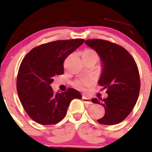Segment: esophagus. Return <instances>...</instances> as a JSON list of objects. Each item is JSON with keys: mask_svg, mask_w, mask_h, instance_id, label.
Here are the masks:
<instances>
[{"mask_svg": "<svg viewBox=\"0 0 152 152\" xmlns=\"http://www.w3.org/2000/svg\"><path fill=\"white\" fill-rule=\"evenodd\" d=\"M82 102L85 104H92V102L91 100H90V98L87 97V96H84L83 97H82Z\"/></svg>", "mask_w": 152, "mask_h": 152, "instance_id": "esophagus-1", "label": "esophagus"}]
</instances>
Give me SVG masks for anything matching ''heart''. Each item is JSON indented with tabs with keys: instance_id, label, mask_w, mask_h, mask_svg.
<instances>
[{
	"instance_id": "heart-1",
	"label": "heart",
	"mask_w": 152,
	"mask_h": 152,
	"mask_svg": "<svg viewBox=\"0 0 152 152\" xmlns=\"http://www.w3.org/2000/svg\"><path fill=\"white\" fill-rule=\"evenodd\" d=\"M82 57L84 58V59H93L95 62H97L99 60V55L97 54L96 51H94L93 50H91V49H87V50H85L82 53ZM90 82V79H78L75 82V85L76 87H77L78 88H83L84 86L87 85V84H89Z\"/></svg>"
}]
</instances>
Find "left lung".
<instances>
[{
	"label": "left lung",
	"mask_w": 152,
	"mask_h": 152,
	"mask_svg": "<svg viewBox=\"0 0 152 152\" xmlns=\"http://www.w3.org/2000/svg\"><path fill=\"white\" fill-rule=\"evenodd\" d=\"M85 42L100 56L102 70L98 82L108 95L104 99H92L105 109V115L98 122L104 125L121 123L130 114L139 96L140 75L135 61L117 44L98 39Z\"/></svg>",
	"instance_id": "obj_1"
}]
</instances>
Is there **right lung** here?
Wrapping results in <instances>:
<instances>
[{"instance_id": "1", "label": "right lung", "mask_w": 152, "mask_h": 152, "mask_svg": "<svg viewBox=\"0 0 152 152\" xmlns=\"http://www.w3.org/2000/svg\"><path fill=\"white\" fill-rule=\"evenodd\" d=\"M85 39L57 40L32 49L24 57L18 70L17 90L29 117L42 125H51L65 117L70 102L82 99L78 90L54 93L50 84L56 75L64 73L63 62Z\"/></svg>"}]
</instances>
